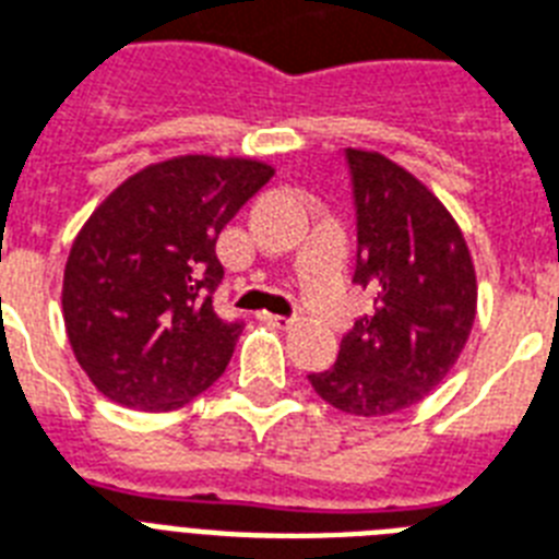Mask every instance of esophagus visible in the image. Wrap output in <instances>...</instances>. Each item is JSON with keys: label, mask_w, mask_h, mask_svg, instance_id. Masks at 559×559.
Segmentation results:
<instances>
[{"label": "esophagus", "mask_w": 559, "mask_h": 559, "mask_svg": "<svg viewBox=\"0 0 559 559\" xmlns=\"http://www.w3.org/2000/svg\"><path fill=\"white\" fill-rule=\"evenodd\" d=\"M261 321L270 326H278V330H287L293 324V319H287V316H272V312H261Z\"/></svg>", "instance_id": "esophagus-1"}]
</instances>
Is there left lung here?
<instances>
[{"instance_id": "obj_1", "label": "left lung", "mask_w": 559, "mask_h": 559, "mask_svg": "<svg viewBox=\"0 0 559 559\" xmlns=\"http://www.w3.org/2000/svg\"><path fill=\"white\" fill-rule=\"evenodd\" d=\"M356 198V281L373 295L312 390L350 416L419 405L465 350L476 272L460 224L428 186L379 152L347 148Z\"/></svg>"}]
</instances>
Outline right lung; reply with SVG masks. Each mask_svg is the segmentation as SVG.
<instances>
[{
    "label": "right lung",
    "instance_id": "right-lung-1",
    "mask_svg": "<svg viewBox=\"0 0 559 559\" xmlns=\"http://www.w3.org/2000/svg\"><path fill=\"white\" fill-rule=\"evenodd\" d=\"M275 175L252 157L180 154L122 180L68 252L62 316L91 384L122 407L189 405L224 373L243 324L217 319L215 243Z\"/></svg>",
    "mask_w": 559,
    "mask_h": 559
}]
</instances>
